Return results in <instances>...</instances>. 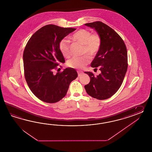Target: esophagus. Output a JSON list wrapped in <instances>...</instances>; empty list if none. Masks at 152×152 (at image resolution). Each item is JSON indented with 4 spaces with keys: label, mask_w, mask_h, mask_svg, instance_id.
<instances>
[{
    "label": "esophagus",
    "mask_w": 152,
    "mask_h": 152,
    "mask_svg": "<svg viewBox=\"0 0 152 152\" xmlns=\"http://www.w3.org/2000/svg\"><path fill=\"white\" fill-rule=\"evenodd\" d=\"M77 73H78V76H80L83 72V71H77Z\"/></svg>",
    "instance_id": "34e87169"
}]
</instances>
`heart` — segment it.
<instances>
[{
  "mask_svg": "<svg viewBox=\"0 0 152 152\" xmlns=\"http://www.w3.org/2000/svg\"><path fill=\"white\" fill-rule=\"evenodd\" d=\"M72 39L83 45V53H88L93 56L99 52L101 45V39L99 34L91 33L86 29H80L72 35ZM59 49L62 54L69 58L71 55L70 41L63 39L59 44ZM91 61V58L87 54L82 56H74L67 61V66L75 69H82Z\"/></svg>",
  "mask_w": 152,
  "mask_h": 152,
  "instance_id": "obj_1",
  "label": "heart"
}]
</instances>
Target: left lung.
<instances>
[{
    "label": "left lung",
    "mask_w": 152,
    "mask_h": 152,
    "mask_svg": "<svg viewBox=\"0 0 152 152\" xmlns=\"http://www.w3.org/2000/svg\"><path fill=\"white\" fill-rule=\"evenodd\" d=\"M85 25L94 28L101 39L100 49L91 64L92 67H99L101 73L94 76L91 72H85L91 78L85 88L94 99H106L115 94L122 84L128 68L127 48L122 37L102 22Z\"/></svg>",
    "instance_id": "obj_1"
}]
</instances>
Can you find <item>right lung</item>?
Returning <instances> with one entry per match:
<instances>
[{"mask_svg": "<svg viewBox=\"0 0 152 152\" xmlns=\"http://www.w3.org/2000/svg\"><path fill=\"white\" fill-rule=\"evenodd\" d=\"M75 30L47 25L34 33L25 46V78L33 94L43 102L53 103L61 100L67 94L70 83L78 76L73 68L53 73L59 66L58 62H65L59 49L60 42Z\"/></svg>", "mask_w": 152, "mask_h": 152, "instance_id": "1", "label": "right lung"}]
</instances>
